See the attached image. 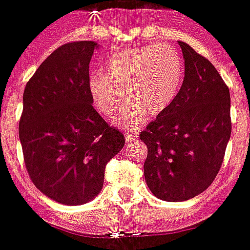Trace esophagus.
Masks as SVG:
<instances>
[{"instance_id": "1", "label": "esophagus", "mask_w": 250, "mask_h": 250, "mask_svg": "<svg viewBox=\"0 0 250 250\" xmlns=\"http://www.w3.org/2000/svg\"><path fill=\"white\" fill-rule=\"evenodd\" d=\"M136 139H137L136 133H132V132L125 133V143H127V144L132 143V142H134Z\"/></svg>"}]
</instances>
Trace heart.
Instances as JSON below:
<instances>
[{"label": "heart", "mask_w": 250, "mask_h": 250, "mask_svg": "<svg viewBox=\"0 0 250 250\" xmlns=\"http://www.w3.org/2000/svg\"><path fill=\"white\" fill-rule=\"evenodd\" d=\"M184 80V62L174 46L165 43L125 49L112 57L104 75L88 81L91 99L97 111L113 118L125 102L130 101L116 125L128 130L139 129L148 113L157 117L165 113L178 97Z\"/></svg>", "instance_id": "1"}]
</instances>
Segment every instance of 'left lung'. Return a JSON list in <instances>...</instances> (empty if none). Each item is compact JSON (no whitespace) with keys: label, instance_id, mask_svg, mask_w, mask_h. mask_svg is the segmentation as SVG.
I'll return each instance as SVG.
<instances>
[{"label":"left lung","instance_id":"1","mask_svg":"<svg viewBox=\"0 0 250 250\" xmlns=\"http://www.w3.org/2000/svg\"><path fill=\"white\" fill-rule=\"evenodd\" d=\"M179 45L185 78L178 97L139 136L148 148L146 185L169 202L192 199L211 185L232 130L228 86L209 60L184 42Z\"/></svg>","mask_w":250,"mask_h":250}]
</instances>
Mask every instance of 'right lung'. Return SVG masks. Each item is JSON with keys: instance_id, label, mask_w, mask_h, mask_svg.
Masks as SVG:
<instances>
[{"instance_id": "right-lung-1", "label": "right lung", "mask_w": 250, "mask_h": 250, "mask_svg": "<svg viewBox=\"0 0 250 250\" xmlns=\"http://www.w3.org/2000/svg\"><path fill=\"white\" fill-rule=\"evenodd\" d=\"M91 41L54 50L23 92L20 141L24 164L39 191L62 205H83L104 186V169L125 136L92 107L88 90Z\"/></svg>"}]
</instances>
